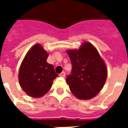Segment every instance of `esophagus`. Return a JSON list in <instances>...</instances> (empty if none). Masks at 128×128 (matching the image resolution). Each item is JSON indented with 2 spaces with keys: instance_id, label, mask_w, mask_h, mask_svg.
I'll return each mask as SVG.
<instances>
[{
  "instance_id": "34e87169",
  "label": "esophagus",
  "mask_w": 128,
  "mask_h": 128,
  "mask_svg": "<svg viewBox=\"0 0 128 128\" xmlns=\"http://www.w3.org/2000/svg\"><path fill=\"white\" fill-rule=\"evenodd\" d=\"M60 77H62V78H64L65 77V72L63 71V72H62L60 74Z\"/></svg>"
}]
</instances>
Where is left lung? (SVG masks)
I'll return each mask as SVG.
<instances>
[{
    "mask_svg": "<svg viewBox=\"0 0 128 128\" xmlns=\"http://www.w3.org/2000/svg\"><path fill=\"white\" fill-rule=\"evenodd\" d=\"M72 64L67 84L70 91L80 99H90L102 90L107 78V68L98 51L88 42L78 50L67 51Z\"/></svg>",
    "mask_w": 128,
    "mask_h": 128,
    "instance_id": "1",
    "label": "left lung"
}]
</instances>
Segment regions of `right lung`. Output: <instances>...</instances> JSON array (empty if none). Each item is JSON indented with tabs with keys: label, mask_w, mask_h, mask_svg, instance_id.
I'll use <instances>...</instances> for the list:
<instances>
[{
	"label": "right lung",
	"mask_w": 128,
	"mask_h": 128,
	"mask_svg": "<svg viewBox=\"0 0 128 128\" xmlns=\"http://www.w3.org/2000/svg\"><path fill=\"white\" fill-rule=\"evenodd\" d=\"M48 53L39 44L34 45L24 58L19 70V82L26 94L32 97L44 95L58 77L52 64L47 63Z\"/></svg>",
	"instance_id": "obj_1"
}]
</instances>
